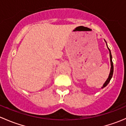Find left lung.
I'll return each instance as SVG.
<instances>
[{"label":"left lung","instance_id":"obj_1","mask_svg":"<svg viewBox=\"0 0 126 126\" xmlns=\"http://www.w3.org/2000/svg\"><path fill=\"white\" fill-rule=\"evenodd\" d=\"M105 43H106V41H105ZM106 44H107V43H106ZM108 49H109V52H110V63H111V69H110V74H109V77H108V79H107V80H106V82H105V83H104V84L103 85L102 88L105 87L108 84H109V83L110 82V80H111V77H112V76H113V62H112V57H111V52H110V49L108 47Z\"/></svg>","mask_w":126,"mask_h":126}]
</instances>
